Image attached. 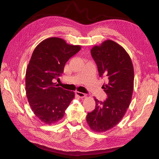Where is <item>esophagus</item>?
<instances>
[{
	"label": "esophagus",
	"mask_w": 159,
	"mask_h": 159,
	"mask_svg": "<svg viewBox=\"0 0 159 159\" xmlns=\"http://www.w3.org/2000/svg\"><path fill=\"white\" fill-rule=\"evenodd\" d=\"M75 94H76V95H77V96H79V98H83L85 97V94L82 93H80V92L77 91V92L75 93Z\"/></svg>",
	"instance_id": "1"
}]
</instances>
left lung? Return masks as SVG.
Segmentation results:
<instances>
[{
  "mask_svg": "<svg viewBox=\"0 0 159 159\" xmlns=\"http://www.w3.org/2000/svg\"><path fill=\"white\" fill-rule=\"evenodd\" d=\"M90 53L99 77L106 79L102 89L107 98L104 101L94 98L95 109L88 112L86 120L93 131L105 132L120 122L129 106L134 85L133 66L126 51L112 40L96 45Z\"/></svg>",
  "mask_w": 159,
  "mask_h": 159,
  "instance_id": "obj_1",
  "label": "left lung"
}]
</instances>
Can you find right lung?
I'll return each instance as SVG.
<instances>
[{"label":"right lung","mask_w":159,"mask_h":159,"mask_svg":"<svg viewBox=\"0 0 159 159\" xmlns=\"http://www.w3.org/2000/svg\"><path fill=\"white\" fill-rule=\"evenodd\" d=\"M79 45L60 38L42 41L34 50L26 72V96L34 114L47 125L57 123L75 98L73 91L58 87L66 61L80 51Z\"/></svg>","instance_id":"right-lung-1"}]
</instances>
